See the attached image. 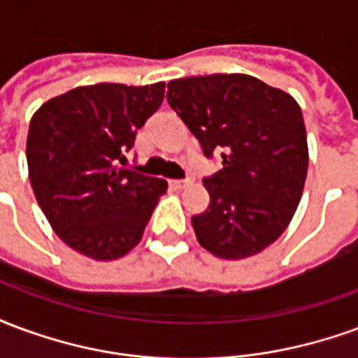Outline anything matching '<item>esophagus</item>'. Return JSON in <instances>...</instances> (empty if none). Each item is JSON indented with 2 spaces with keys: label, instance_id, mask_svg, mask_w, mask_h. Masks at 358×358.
Wrapping results in <instances>:
<instances>
[{
  "label": "esophagus",
  "instance_id": "1",
  "mask_svg": "<svg viewBox=\"0 0 358 358\" xmlns=\"http://www.w3.org/2000/svg\"><path fill=\"white\" fill-rule=\"evenodd\" d=\"M169 184H171V187H174V189H186L187 186H189V182H187V180H171V182H169Z\"/></svg>",
  "mask_w": 358,
  "mask_h": 358
}]
</instances>
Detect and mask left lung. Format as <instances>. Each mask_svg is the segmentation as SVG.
Listing matches in <instances>:
<instances>
[{"instance_id":"1","label":"left lung","mask_w":358,"mask_h":358,"mask_svg":"<svg viewBox=\"0 0 358 358\" xmlns=\"http://www.w3.org/2000/svg\"><path fill=\"white\" fill-rule=\"evenodd\" d=\"M166 101L222 171L203 180L209 207L192 217L197 241L218 259L257 255L284 234L303 195L308 148L301 107L249 74L169 82Z\"/></svg>"}]
</instances>
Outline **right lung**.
<instances>
[{
	"mask_svg": "<svg viewBox=\"0 0 358 358\" xmlns=\"http://www.w3.org/2000/svg\"><path fill=\"white\" fill-rule=\"evenodd\" d=\"M163 97L164 82L80 86L51 97L30 120L27 161L36 201L53 232L94 261L132 251L166 192L164 180L117 166Z\"/></svg>",
	"mask_w": 358,
	"mask_h": 358,
	"instance_id": "right-lung-1",
	"label": "right lung"
}]
</instances>
